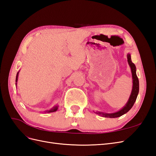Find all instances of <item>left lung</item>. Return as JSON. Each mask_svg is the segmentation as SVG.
<instances>
[{"mask_svg": "<svg viewBox=\"0 0 156 156\" xmlns=\"http://www.w3.org/2000/svg\"><path fill=\"white\" fill-rule=\"evenodd\" d=\"M127 62H128L129 66L131 68V71L132 73V79H133V87H132L131 93L130 94L128 101H127V102L126 103L125 106H124L123 108H122L121 109L119 110V111L113 112V113H106V112H103L100 111H96L95 112L97 115H100L103 117H106V118L120 117L123 115L126 114V113H127L131 109L132 107L133 106L139 94V79L137 76H136V66L132 62L130 53H127Z\"/></svg>", "mask_w": 156, "mask_h": 156, "instance_id": "obj_1", "label": "left lung"}]
</instances>
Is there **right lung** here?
Instances as JSON below:
<instances>
[{"label": "right lung", "mask_w": 156, "mask_h": 156, "mask_svg": "<svg viewBox=\"0 0 156 156\" xmlns=\"http://www.w3.org/2000/svg\"><path fill=\"white\" fill-rule=\"evenodd\" d=\"M19 72H20V71L17 72V75H16V85H17V79H18V76H19ZM58 105H56L55 106H54L53 107H52L51 109L49 110H47V111H45L44 112L45 113H49V112H55L58 110Z\"/></svg>", "instance_id": "add662e5"}]
</instances>
